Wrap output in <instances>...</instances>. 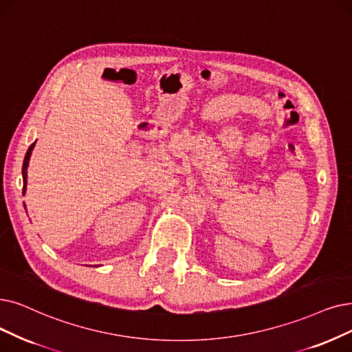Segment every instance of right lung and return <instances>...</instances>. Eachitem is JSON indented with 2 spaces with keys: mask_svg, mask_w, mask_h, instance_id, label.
I'll list each match as a JSON object with an SVG mask.
<instances>
[{
  "mask_svg": "<svg viewBox=\"0 0 352 352\" xmlns=\"http://www.w3.org/2000/svg\"><path fill=\"white\" fill-rule=\"evenodd\" d=\"M36 146V142L29 147V150H27L25 156H24V162H23V195L25 193L27 190V167H29V162H30V156H32V151Z\"/></svg>",
  "mask_w": 352,
  "mask_h": 352,
  "instance_id": "1",
  "label": "right lung"
}]
</instances>
